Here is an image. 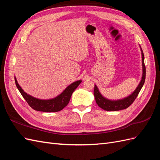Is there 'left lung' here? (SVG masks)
<instances>
[{
    "instance_id": "obj_1",
    "label": "left lung",
    "mask_w": 160,
    "mask_h": 160,
    "mask_svg": "<svg viewBox=\"0 0 160 160\" xmlns=\"http://www.w3.org/2000/svg\"><path fill=\"white\" fill-rule=\"evenodd\" d=\"M142 51V69H143V73L141 81L138 86V88L130 95L128 96L127 98H123L122 99L119 100H109L106 99L100 93V92L98 88L97 85H95L94 88V96L97 104L99 105L101 109H103L105 111H119L128 108V107L133 103L135 99L138 97L140 90L142 88V87L145 83V79H146V66L144 64V55L143 52L140 47Z\"/></svg>"
}]
</instances>
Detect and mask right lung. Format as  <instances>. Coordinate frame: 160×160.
Here are the masks:
<instances>
[{
	"label": "right lung",
	"mask_w": 160,
	"mask_h": 160,
	"mask_svg": "<svg viewBox=\"0 0 160 160\" xmlns=\"http://www.w3.org/2000/svg\"><path fill=\"white\" fill-rule=\"evenodd\" d=\"M14 81H15L17 89L20 91L23 98L30 105V107L36 111H42V112H57V111H59L66 107L69 102L72 93H73V91L82 81L79 80L73 82L56 98L45 100L35 98L27 94L18 85L16 77H14Z\"/></svg>",
	"instance_id": "add662e5"
}]
</instances>
